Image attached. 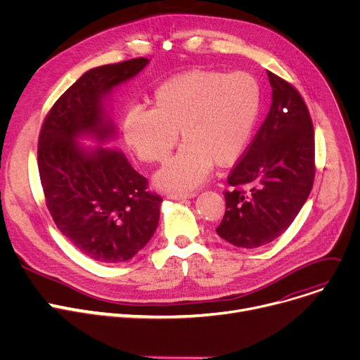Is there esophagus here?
<instances>
[{
  "instance_id": "34e87169",
  "label": "esophagus",
  "mask_w": 360,
  "mask_h": 360,
  "mask_svg": "<svg viewBox=\"0 0 360 360\" xmlns=\"http://www.w3.org/2000/svg\"><path fill=\"white\" fill-rule=\"evenodd\" d=\"M196 193L195 192H188V193H168L167 198L168 199H173V200H183V199H190V198H195Z\"/></svg>"
}]
</instances>
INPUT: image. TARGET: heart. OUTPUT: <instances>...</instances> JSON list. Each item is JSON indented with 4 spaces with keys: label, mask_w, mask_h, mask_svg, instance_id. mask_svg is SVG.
I'll list each match as a JSON object with an SVG mask.
<instances>
[{
    "label": "heart",
    "mask_w": 360,
    "mask_h": 360,
    "mask_svg": "<svg viewBox=\"0 0 360 360\" xmlns=\"http://www.w3.org/2000/svg\"><path fill=\"white\" fill-rule=\"evenodd\" d=\"M259 104L257 81L247 72L187 71L155 90L151 110H128L123 136L141 161L155 164L170 155L179 132L184 145L155 181L168 190H192L206 179L212 161L226 165L243 153Z\"/></svg>",
    "instance_id": "obj_1"
}]
</instances>
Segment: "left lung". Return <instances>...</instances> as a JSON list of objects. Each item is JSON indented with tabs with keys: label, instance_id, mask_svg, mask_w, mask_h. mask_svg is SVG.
Returning a JSON list of instances; mask_svg holds the SVG:
<instances>
[{
	"label": "left lung",
	"instance_id": "8db88e82",
	"mask_svg": "<svg viewBox=\"0 0 360 360\" xmlns=\"http://www.w3.org/2000/svg\"><path fill=\"white\" fill-rule=\"evenodd\" d=\"M271 105L255 139L232 168L218 236L241 248L281 237L307 202L315 177L314 126L292 84L267 71Z\"/></svg>",
	"mask_w": 360,
	"mask_h": 360
}]
</instances>
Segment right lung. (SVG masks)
<instances>
[{
    "mask_svg": "<svg viewBox=\"0 0 360 360\" xmlns=\"http://www.w3.org/2000/svg\"><path fill=\"white\" fill-rule=\"evenodd\" d=\"M148 62L134 58L87 71L56 100L39 135V176L49 214L75 248L100 263L126 262L146 245L162 199L123 153L103 146L87 151L77 139L112 138L115 126L103 100Z\"/></svg>",
    "mask_w": 360,
    "mask_h": 360,
    "instance_id": "obj_1",
    "label": "right lung"
}]
</instances>
